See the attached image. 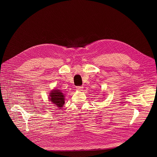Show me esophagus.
Masks as SVG:
<instances>
[{
    "instance_id": "obj_1",
    "label": "esophagus",
    "mask_w": 157,
    "mask_h": 157,
    "mask_svg": "<svg viewBox=\"0 0 157 157\" xmlns=\"http://www.w3.org/2000/svg\"><path fill=\"white\" fill-rule=\"evenodd\" d=\"M76 88L78 90H81L83 88V86H78L76 87Z\"/></svg>"
}]
</instances>
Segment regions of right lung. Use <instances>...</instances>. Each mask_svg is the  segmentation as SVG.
<instances>
[{"instance_id":"right-lung-1","label":"right lung","mask_w":157,"mask_h":157,"mask_svg":"<svg viewBox=\"0 0 157 157\" xmlns=\"http://www.w3.org/2000/svg\"><path fill=\"white\" fill-rule=\"evenodd\" d=\"M49 97H49V99L59 108H61L63 104H65L64 95L59 89L54 90L50 93Z\"/></svg>"}]
</instances>
